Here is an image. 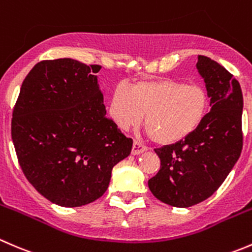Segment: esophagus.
<instances>
[{
	"mask_svg": "<svg viewBox=\"0 0 252 252\" xmlns=\"http://www.w3.org/2000/svg\"><path fill=\"white\" fill-rule=\"evenodd\" d=\"M147 151V147H144L143 144L139 143V142L134 141L133 144H132V156H139L141 153Z\"/></svg>",
	"mask_w": 252,
	"mask_h": 252,
	"instance_id": "1",
	"label": "esophagus"
}]
</instances>
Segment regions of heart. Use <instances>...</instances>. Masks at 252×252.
<instances>
[{"mask_svg":"<svg viewBox=\"0 0 252 252\" xmlns=\"http://www.w3.org/2000/svg\"><path fill=\"white\" fill-rule=\"evenodd\" d=\"M210 98L202 86L184 84L174 79L137 82L131 92L118 87L110 111L121 129L138 125L144 115V128L156 143L184 141L205 121Z\"/></svg>","mask_w":252,"mask_h":252,"instance_id":"obj_1","label":"heart"}]
</instances>
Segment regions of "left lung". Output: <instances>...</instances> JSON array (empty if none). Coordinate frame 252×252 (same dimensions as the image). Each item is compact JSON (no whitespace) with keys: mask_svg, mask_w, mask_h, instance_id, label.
I'll return each instance as SVG.
<instances>
[{"mask_svg":"<svg viewBox=\"0 0 252 252\" xmlns=\"http://www.w3.org/2000/svg\"><path fill=\"white\" fill-rule=\"evenodd\" d=\"M211 110L202 125L178 143L156 149L160 170L148 180L161 202L186 208L211 197L234 168L243 148V92L221 64L198 55Z\"/></svg>","mask_w":252,"mask_h":252,"instance_id":"obj_1","label":"left lung"}]
</instances>
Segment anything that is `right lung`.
<instances>
[{"mask_svg": "<svg viewBox=\"0 0 252 252\" xmlns=\"http://www.w3.org/2000/svg\"><path fill=\"white\" fill-rule=\"evenodd\" d=\"M99 66L57 59L36 63L21 87L12 141L24 175L50 202L79 207L104 195L132 139L106 118Z\"/></svg>", "mask_w": 252, "mask_h": 252, "instance_id": "add662e5", "label": "right lung"}]
</instances>
